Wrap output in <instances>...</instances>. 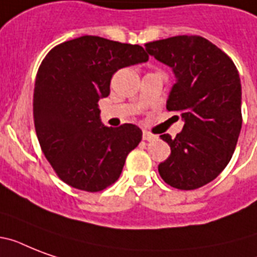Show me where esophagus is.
<instances>
[{
    "label": "esophagus",
    "mask_w": 257,
    "mask_h": 257,
    "mask_svg": "<svg viewBox=\"0 0 257 257\" xmlns=\"http://www.w3.org/2000/svg\"><path fill=\"white\" fill-rule=\"evenodd\" d=\"M143 140L145 141H156L157 140V137L155 136V135H152V133H149L145 131L144 133H143Z\"/></svg>",
    "instance_id": "1"
}]
</instances>
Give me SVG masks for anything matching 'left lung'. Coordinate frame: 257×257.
Returning a JSON list of instances; mask_svg holds the SVG:
<instances>
[{
  "label": "left lung",
  "mask_w": 257,
  "mask_h": 257,
  "mask_svg": "<svg viewBox=\"0 0 257 257\" xmlns=\"http://www.w3.org/2000/svg\"><path fill=\"white\" fill-rule=\"evenodd\" d=\"M176 77L167 109L180 112L183 131L172 139L171 156L159 165L165 183L191 191L211 183L231 160L241 129V84L235 64L200 36H176L145 44Z\"/></svg>",
  "instance_id": "obj_1"
}]
</instances>
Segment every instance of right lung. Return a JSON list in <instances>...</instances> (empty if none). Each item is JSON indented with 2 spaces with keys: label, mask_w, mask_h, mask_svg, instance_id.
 Segmentation results:
<instances>
[{
  "label": "right lung",
  "mask_w": 257,
  "mask_h": 257,
  "mask_svg": "<svg viewBox=\"0 0 257 257\" xmlns=\"http://www.w3.org/2000/svg\"><path fill=\"white\" fill-rule=\"evenodd\" d=\"M143 46L82 36L54 46L37 72L34 126L58 177L81 191L98 192L120 177L143 132L133 124L101 122L98 100L110 93L121 68L148 61Z\"/></svg>",
  "instance_id": "obj_1"
}]
</instances>
